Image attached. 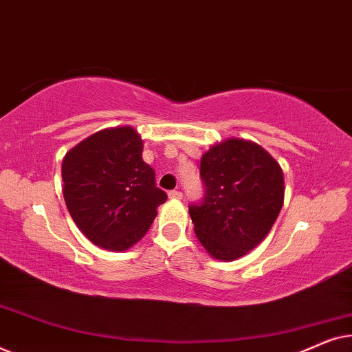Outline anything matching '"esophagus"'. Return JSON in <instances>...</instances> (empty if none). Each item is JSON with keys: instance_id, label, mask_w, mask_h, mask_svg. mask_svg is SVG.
<instances>
[{"instance_id": "1", "label": "esophagus", "mask_w": 352, "mask_h": 352, "mask_svg": "<svg viewBox=\"0 0 352 352\" xmlns=\"http://www.w3.org/2000/svg\"><path fill=\"white\" fill-rule=\"evenodd\" d=\"M168 197L173 200H181L182 199V192L181 190H170L168 192Z\"/></svg>"}]
</instances>
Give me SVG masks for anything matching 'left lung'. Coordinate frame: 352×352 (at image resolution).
<instances>
[{
    "instance_id": "1",
    "label": "left lung",
    "mask_w": 352,
    "mask_h": 352,
    "mask_svg": "<svg viewBox=\"0 0 352 352\" xmlns=\"http://www.w3.org/2000/svg\"><path fill=\"white\" fill-rule=\"evenodd\" d=\"M205 197L189 206L199 242L214 259L234 261L253 250L283 205V173L271 153L230 138L201 155Z\"/></svg>"
}]
</instances>
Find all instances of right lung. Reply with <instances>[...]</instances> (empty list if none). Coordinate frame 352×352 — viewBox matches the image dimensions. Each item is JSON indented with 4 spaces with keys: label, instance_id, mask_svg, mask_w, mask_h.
Instances as JSON below:
<instances>
[{
    "label": "right lung",
    "instance_id": "1",
    "mask_svg": "<svg viewBox=\"0 0 352 352\" xmlns=\"http://www.w3.org/2000/svg\"><path fill=\"white\" fill-rule=\"evenodd\" d=\"M142 144L131 126L107 128L76 144L62 162L67 210L89 242L110 252L139 242L166 201L142 160Z\"/></svg>",
    "mask_w": 352,
    "mask_h": 352
}]
</instances>
